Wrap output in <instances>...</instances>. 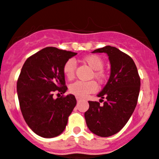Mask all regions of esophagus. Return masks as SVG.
<instances>
[{"instance_id": "34e87169", "label": "esophagus", "mask_w": 159, "mask_h": 159, "mask_svg": "<svg viewBox=\"0 0 159 159\" xmlns=\"http://www.w3.org/2000/svg\"><path fill=\"white\" fill-rule=\"evenodd\" d=\"M76 100H77V101H80V100H82V98L79 97V96H76Z\"/></svg>"}]
</instances>
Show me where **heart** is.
<instances>
[{
	"mask_svg": "<svg viewBox=\"0 0 159 159\" xmlns=\"http://www.w3.org/2000/svg\"><path fill=\"white\" fill-rule=\"evenodd\" d=\"M83 60L92 69L95 70L94 74H93L94 78L100 82H102L105 78L104 73L102 70L103 66H104V62H103V59L100 56H96V55H89V56H85L83 59ZM75 67H76V64L73 59H69L68 61L65 63L63 70V74L67 79L71 80L74 78ZM69 89L70 92L72 94L79 96V97H85L87 95L94 93L97 90V84L94 81H78L71 84Z\"/></svg>",
	"mask_w": 159,
	"mask_h": 159,
	"instance_id": "heart-1",
	"label": "heart"
}]
</instances>
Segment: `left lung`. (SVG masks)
<instances>
[{
  "instance_id": "1",
  "label": "left lung",
  "mask_w": 159,
  "mask_h": 159,
  "mask_svg": "<svg viewBox=\"0 0 159 159\" xmlns=\"http://www.w3.org/2000/svg\"><path fill=\"white\" fill-rule=\"evenodd\" d=\"M106 53L111 64L108 81L97 95L103 105L89 101V108L84 113L87 126L94 134L102 137L113 136L128 122L137 103L140 78L131 57L118 48L107 45L92 52Z\"/></svg>"
}]
</instances>
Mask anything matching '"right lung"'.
Masks as SVG:
<instances>
[{"mask_svg": "<svg viewBox=\"0 0 159 159\" xmlns=\"http://www.w3.org/2000/svg\"><path fill=\"white\" fill-rule=\"evenodd\" d=\"M77 53L47 47L28 58L17 81L23 118L34 133L52 138L64 131L77 100L72 94L54 99L53 92L65 93L63 66Z\"/></svg>", "mask_w": 159, "mask_h": 159, "instance_id": "add662e5", "label": "right lung"}]
</instances>
